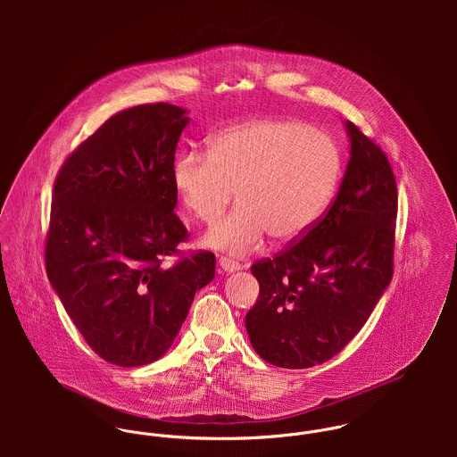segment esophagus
Masks as SVG:
<instances>
[{
	"label": "esophagus",
	"instance_id": "34e87169",
	"mask_svg": "<svg viewBox=\"0 0 457 457\" xmlns=\"http://www.w3.org/2000/svg\"><path fill=\"white\" fill-rule=\"evenodd\" d=\"M220 267H221V270H225V272H236V270H239L241 269V263L239 262L232 261V259H228V257H221L220 261Z\"/></svg>",
	"mask_w": 457,
	"mask_h": 457
}]
</instances>
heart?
Here are the masks:
<instances>
[{"instance_id":"1","label":"heart","mask_w":457,"mask_h":457,"mask_svg":"<svg viewBox=\"0 0 457 457\" xmlns=\"http://www.w3.org/2000/svg\"><path fill=\"white\" fill-rule=\"evenodd\" d=\"M339 169V149L326 131L263 118L218 131L209 153L183 151L172 181L185 209L207 225L236 190L237 207L205 234L204 245L243 255L267 234L276 243L301 239L326 211Z\"/></svg>"}]
</instances>
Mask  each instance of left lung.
Returning a JSON list of instances; mask_svg holds the SVG:
<instances>
[{"label":"left lung","instance_id":"8db88e82","mask_svg":"<svg viewBox=\"0 0 457 457\" xmlns=\"http://www.w3.org/2000/svg\"><path fill=\"white\" fill-rule=\"evenodd\" d=\"M350 160L324 218L274 259L255 262L261 285L246 315L269 364H322L362 328L392 279L397 190L386 153L345 121Z\"/></svg>","mask_w":457,"mask_h":457}]
</instances>
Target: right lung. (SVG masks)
<instances>
[{
  "label": "right lung",
  "instance_id": "obj_1",
  "mask_svg": "<svg viewBox=\"0 0 457 457\" xmlns=\"http://www.w3.org/2000/svg\"><path fill=\"white\" fill-rule=\"evenodd\" d=\"M188 111L137 105L107 120L62 167L53 194L46 267L71 322L107 362L158 361L214 278L211 252L181 257L176 147Z\"/></svg>",
  "mask_w": 457,
  "mask_h": 457
}]
</instances>
